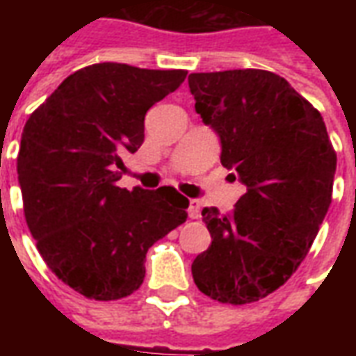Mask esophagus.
I'll return each mask as SVG.
<instances>
[{
  "instance_id": "34e87169",
  "label": "esophagus",
  "mask_w": 356,
  "mask_h": 356,
  "mask_svg": "<svg viewBox=\"0 0 356 356\" xmlns=\"http://www.w3.org/2000/svg\"><path fill=\"white\" fill-rule=\"evenodd\" d=\"M200 216V200H188V217L191 219H198Z\"/></svg>"
}]
</instances>
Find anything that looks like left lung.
<instances>
[{
  "label": "left lung",
  "mask_w": 356,
  "mask_h": 356,
  "mask_svg": "<svg viewBox=\"0 0 356 356\" xmlns=\"http://www.w3.org/2000/svg\"><path fill=\"white\" fill-rule=\"evenodd\" d=\"M188 88L219 135L221 163L246 185L229 216L202 209L211 244L194 259V284L221 303H252L309 254L332 204L336 150L321 112L278 74H191Z\"/></svg>",
  "instance_id": "8db88e82"
}]
</instances>
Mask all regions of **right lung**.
Here are the masks:
<instances>
[{
	"instance_id": "1",
	"label": "right lung",
	"mask_w": 356,
	"mask_h": 356,
	"mask_svg": "<svg viewBox=\"0 0 356 356\" xmlns=\"http://www.w3.org/2000/svg\"><path fill=\"white\" fill-rule=\"evenodd\" d=\"M186 70L101 63L70 74L28 118L19 173L24 217L47 267L81 296L114 301L139 290L148 248L186 221L173 186L116 185L145 116Z\"/></svg>"
}]
</instances>
